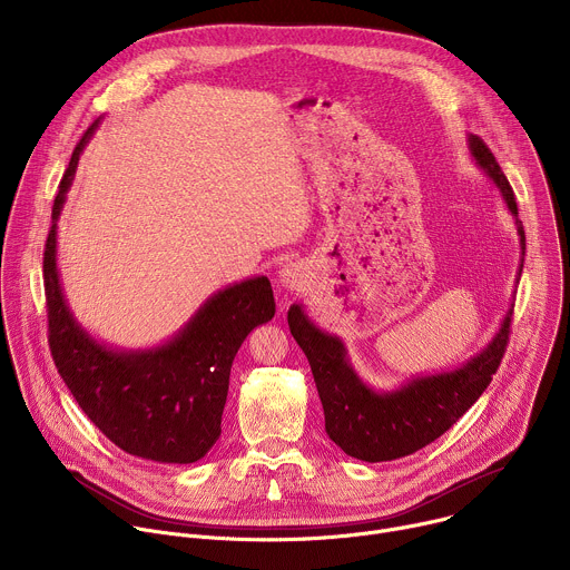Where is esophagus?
Returning <instances> with one entry per match:
<instances>
[{"mask_svg":"<svg viewBox=\"0 0 570 570\" xmlns=\"http://www.w3.org/2000/svg\"><path fill=\"white\" fill-rule=\"evenodd\" d=\"M306 282H308V271H306V266L299 264V262H288V264L282 266L279 273H277V286H279L282 291H286V293H297V291H302V288L306 286Z\"/></svg>","mask_w":570,"mask_h":570,"instance_id":"1","label":"esophagus"}]
</instances>
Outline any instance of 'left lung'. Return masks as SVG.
I'll use <instances>...</instances> for the list:
<instances>
[{"instance_id":"obj_1","label":"left lung","mask_w":570,"mask_h":570,"mask_svg":"<svg viewBox=\"0 0 570 570\" xmlns=\"http://www.w3.org/2000/svg\"><path fill=\"white\" fill-rule=\"evenodd\" d=\"M475 167L501 191L514 218L523 271L525 232L519 220L514 191L501 171L497 157L475 135L466 137ZM514 308V304H512ZM512 308L501 320L499 332L480 352L455 370L415 374L392 390H376L361 379L345 343L320 330L304 311V304L288 308V330L308 358L313 381L324 409V431L347 455L363 462H387L411 455L446 433L492 383L505 354Z\"/></svg>"}]
</instances>
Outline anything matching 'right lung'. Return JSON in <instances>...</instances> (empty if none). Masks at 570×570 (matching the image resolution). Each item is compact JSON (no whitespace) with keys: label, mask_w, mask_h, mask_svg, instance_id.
<instances>
[{"label":"right lung","mask_w":570,"mask_h":570,"mask_svg":"<svg viewBox=\"0 0 570 570\" xmlns=\"http://www.w3.org/2000/svg\"><path fill=\"white\" fill-rule=\"evenodd\" d=\"M99 119L71 153L51 212L45 246L49 347L58 374L99 431L130 455L191 464L220 435L232 361L259 324L273 320L275 297L266 275L234 282L209 295L165 343L124 350L95 338L67 304L58 271V218L80 153Z\"/></svg>","instance_id":"obj_1"}]
</instances>
